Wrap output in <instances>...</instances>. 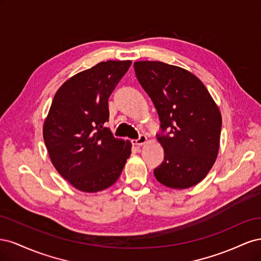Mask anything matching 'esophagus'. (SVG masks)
Segmentation results:
<instances>
[{"label": "esophagus", "mask_w": 261, "mask_h": 261, "mask_svg": "<svg viewBox=\"0 0 261 261\" xmlns=\"http://www.w3.org/2000/svg\"><path fill=\"white\" fill-rule=\"evenodd\" d=\"M146 141H147V137L145 135H140L137 139H134L133 140V145L143 146L144 144H146Z\"/></svg>", "instance_id": "1"}]
</instances>
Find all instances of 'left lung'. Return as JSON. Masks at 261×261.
Wrapping results in <instances>:
<instances>
[{
  "mask_svg": "<svg viewBox=\"0 0 261 261\" xmlns=\"http://www.w3.org/2000/svg\"><path fill=\"white\" fill-rule=\"evenodd\" d=\"M139 84L153 102L160 120L158 141L164 160L153 174L175 189L201 181L215 164L222 117L204 85L178 66L156 61L134 63Z\"/></svg>",
  "mask_w": 261,
  "mask_h": 261,
  "instance_id": "obj_1",
  "label": "left lung"
}]
</instances>
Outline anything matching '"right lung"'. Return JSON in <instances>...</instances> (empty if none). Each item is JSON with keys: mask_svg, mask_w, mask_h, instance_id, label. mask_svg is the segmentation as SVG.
<instances>
[{"mask_svg": "<svg viewBox=\"0 0 261 261\" xmlns=\"http://www.w3.org/2000/svg\"><path fill=\"white\" fill-rule=\"evenodd\" d=\"M130 61L98 63L69 78L55 93L43 124L50 159L62 177L86 193L113 185L132 151L128 140L105 127L108 101Z\"/></svg>", "mask_w": 261, "mask_h": 261, "instance_id": "add662e5", "label": "right lung"}]
</instances>
